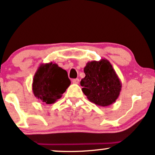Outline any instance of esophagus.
Listing matches in <instances>:
<instances>
[{
    "mask_svg": "<svg viewBox=\"0 0 155 155\" xmlns=\"http://www.w3.org/2000/svg\"><path fill=\"white\" fill-rule=\"evenodd\" d=\"M72 82L74 83V84H79V79H73L72 80Z\"/></svg>",
    "mask_w": 155,
    "mask_h": 155,
    "instance_id": "esophagus-1",
    "label": "esophagus"
}]
</instances>
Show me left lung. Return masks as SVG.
Here are the masks:
<instances>
[{"mask_svg": "<svg viewBox=\"0 0 155 155\" xmlns=\"http://www.w3.org/2000/svg\"><path fill=\"white\" fill-rule=\"evenodd\" d=\"M84 72L85 77L80 84L90 102L106 107L116 101L122 90V83L108 60L88 62Z\"/></svg>", "mask_w": 155, "mask_h": 155, "instance_id": "obj_1", "label": "left lung"}]
</instances>
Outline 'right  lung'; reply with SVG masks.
Returning <instances> with one entry per match:
<instances>
[{"mask_svg": "<svg viewBox=\"0 0 155 155\" xmlns=\"http://www.w3.org/2000/svg\"><path fill=\"white\" fill-rule=\"evenodd\" d=\"M70 84L66 71L50 62L39 65L33 77L32 90L42 103L52 104L62 97Z\"/></svg>", "mask_w": 155, "mask_h": 155, "instance_id": "obj_1", "label": "right lung"}]
</instances>
